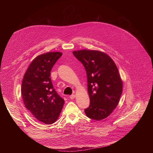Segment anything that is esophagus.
<instances>
[{
  "instance_id": "obj_1",
  "label": "esophagus",
  "mask_w": 153,
  "mask_h": 153,
  "mask_svg": "<svg viewBox=\"0 0 153 153\" xmlns=\"http://www.w3.org/2000/svg\"><path fill=\"white\" fill-rule=\"evenodd\" d=\"M75 97H76L75 94H72V95L70 96V98L71 99H74V98H75Z\"/></svg>"
}]
</instances>
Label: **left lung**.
<instances>
[{
	"mask_svg": "<svg viewBox=\"0 0 153 153\" xmlns=\"http://www.w3.org/2000/svg\"><path fill=\"white\" fill-rule=\"evenodd\" d=\"M74 56L84 66L90 104L85 109L86 116L100 120L110 115L118 105L123 83L111 58L99 51H74Z\"/></svg>",
	"mask_w": 153,
	"mask_h": 153,
	"instance_id": "1",
	"label": "left lung"
}]
</instances>
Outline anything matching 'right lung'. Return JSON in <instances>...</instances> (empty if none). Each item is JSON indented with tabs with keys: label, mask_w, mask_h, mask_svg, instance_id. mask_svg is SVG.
<instances>
[{
	"label": "right lung",
	"mask_w": 153,
	"mask_h": 153,
	"mask_svg": "<svg viewBox=\"0 0 153 153\" xmlns=\"http://www.w3.org/2000/svg\"><path fill=\"white\" fill-rule=\"evenodd\" d=\"M62 55L60 52H48L36 57L22 83L25 107L35 119L45 124L56 121L65 102L54 90L50 77L52 68Z\"/></svg>",
	"instance_id": "add662e5"
}]
</instances>
